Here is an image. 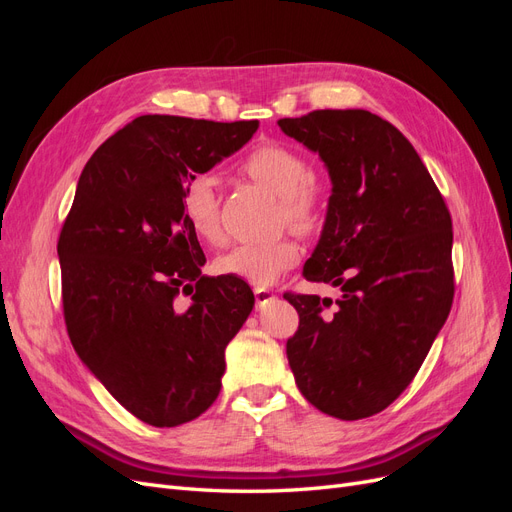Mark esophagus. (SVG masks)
Instances as JSON below:
<instances>
[{
    "instance_id": "obj_1",
    "label": "esophagus",
    "mask_w": 512,
    "mask_h": 512,
    "mask_svg": "<svg viewBox=\"0 0 512 512\" xmlns=\"http://www.w3.org/2000/svg\"><path fill=\"white\" fill-rule=\"evenodd\" d=\"M254 294H256V305H258V307L267 305L269 301L275 299V294H273L271 290H267V288H254Z\"/></svg>"
}]
</instances>
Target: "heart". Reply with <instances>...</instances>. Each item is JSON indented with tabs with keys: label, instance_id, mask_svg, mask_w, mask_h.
Wrapping results in <instances>:
<instances>
[{
	"label": "heart",
	"instance_id": "b5f03b06",
	"mask_svg": "<svg viewBox=\"0 0 512 512\" xmlns=\"http://www.w3.org/2000/svg\"><path fill=\"white\" fill-rule=\"evenodd\" d=\"M241 170L254 183L280 198L284 220L303 235L316 232L324 220L322 188L309 179L307 160L294 149L280 143H262L241 162ZM183 218L194 235L209 245L224 241L220 222V196L207 175H198L185 183L181 192ZM301 250L292 239L271 243H243L215 260V269L224 275L239 277L252 286L265 288L299 262Z\"/></svg>",
	"mask_w": 512,
	"mask_h": 512
}]
</instances>
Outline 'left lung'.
Wrapping results in <instances>:
<instances>
[{
  "label": "left lung",
  "instance_id": "obj_1",
  "mask_svg": "<svg viewBox=\"0 0 512 512\" xmlns=\"http://www.w3.org/2000/svg\"><path fill=\"white\" fill-rule=\"evenodd\" d=\"M277 126L318 153L327 218L303 267L339 297L284 294L299 312L288 365L320 412L359 421L406 391L453 305V222L421 156L393 123L314 111Z\"/></svg>",
  "mask_w": 512,
  "mask_h": 512
}]
</instances>
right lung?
<instances>
[{"label":"right lung","instance_id":"right-lung-1","mask_svg":"<svg viewBox=\"0 0 512 512\" xmlns=\"http://www.w3.org/2000/svg\"><path fill=\"white\" fill-rule=\"evenodd\" d=\"M256 130L258 121L136 117L96 149L76 183L57 243L70 342L147 425L177 427L213 404L224 350L252 314L243 280L200 271L205 254L181 192ZM179 289L193 294L188 308L174 303Z\"/></svg>","mask_w":512,"mask_h":512}]
</instances>
